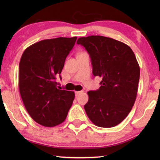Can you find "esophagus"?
Wrapping results in <instances>:
<instances>
[{
  "label": "esophagus",
  "mask_w": 160,
  "mask_h": 160,
  "mask_svg": "<svg viewBox=\"0 0 160 160\" xmlns=\"http://www.w3.org/2000/svg\"><path fill=\"white\" fill-rule=\"evenodd\" d=\"M82 92H83V91H76V92H75V94H76V96H79V95H80Z\"/></svg>",
  "instance_id": "esophagus-1"
}]
</instances>
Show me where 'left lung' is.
Wrapping results in <instances>:
<instances>
[{
    "mask_svg": "<svg viewBox=\"0 0 160 160\" xmlns=\"http://www.w3.org/2000/svg\"><path fill=\"white\" fill-rule=\"evenodd\" d=\"M77 44L89 54L93 76L102 78L99 89L88 91L84 110L95 125L113 127L127 118L136 99L140 73L136 58L130 47L108 37H82Z\"/></svg>",
    "mask_w": 160,
    "mask_h": 160,
    "instance_id": "8db88e82",
    "label": "left lung"
}]
</instances>
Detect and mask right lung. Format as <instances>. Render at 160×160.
<instances>
[{"label":"right lung","mask_w":160,"mask_h":160,"mask_svg":"<svg viewBox=\"0 0 160 160\" xmlns=\"http://www.w3.org/2000/svg\"><path fill=\"white\" fill-rule=\"evenodd\" d=\"M76 39L60 37L41 40L28 47L20 58V96L31 118L44 127L63 122L73 104V91L58 89L56 79Z\"/></svg>","instance_id":"obj_1"}]
</instances>
